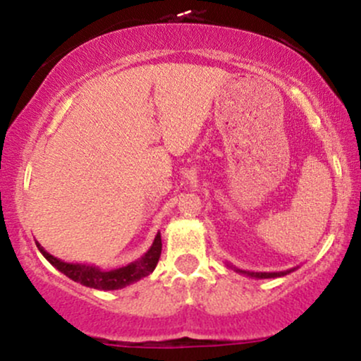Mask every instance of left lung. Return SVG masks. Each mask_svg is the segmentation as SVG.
<instances>
[{
	"label": "left lung",
	"instance_id": "8db88e82",
	"mask_svg": "<svg viewBox=\"0 0 361 361\" xmlns=\"http://www.w3.org/2000/svg\"><path fill=\"white\" fill-rule=\"evenodd\" d=\"M226 264L231 268V270H234L235 273H241V275H244V276H250V279H258V280H261V279H279V276L288 275V273L295 271L297 268H299V267H295V268H290V270H285V271H247V270H239V268H235L234 264H231V263H226Z\"/></svg>",
	"mask_w": 361,
	"mask_h": 361
}]
</instances>
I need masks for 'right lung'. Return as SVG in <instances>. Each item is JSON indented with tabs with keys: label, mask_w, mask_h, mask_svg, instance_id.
I'll return each mask as SVG.
<instances>
[{
	"label": "right lung",
	"mask_w": 361,
	"mask_h": 361,
	"mask_svg": "<svg viewBox=\"0 0 361 361\" xmlns=\"http://www.w3.org/2000/svg\"><path fill=\"white\" fill-rule=\"evenodd\" d=\"M37 247H39L44 258L56 270L64 273L73 281H78V283L85 285V287L97 290H118L130 283H135V281L147 276L149 273L154 271L157 261H159L163 244H161V233H157L154 241H152V246L139 259L132 261V263L126 264V267L115 268V270H103V268L97 267V264L68 263V261H62L56 258V256H52L51 252L45 251L39 243H37Z\"/></svg>",
	"instance_id": "1"
}]
</instances>
